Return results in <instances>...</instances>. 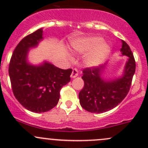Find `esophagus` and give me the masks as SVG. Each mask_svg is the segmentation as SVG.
Segmentation results:
<instances>
[{
  "instance_id": "esophagus-1",
  "label": "esophagus",
  "mask_w": 148,
  "mask_h": 148,
  "mask_svg": "<svg viewBox=\"0 0 148 148\" xmlns=\"http://www.w3.org/2000/svg\"><path fill=\"white\" fill-rule=\"evenodd\" d=\"M77 76H78V70L77 69H73L72 72H71V77L74 79V78L77 77Z\"/></svg>"
}]
</instances>
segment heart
Returning <instances> with one entry per match:
<instances>
[{"label": "heart", "mask_w": 148, "mask_h": 148, "mask_svg": "<svg viewBox=\"0 0 148 148\" xmlns=\"http://www.w3.org/2000/svg\"><path fill=\"white\" fill-rule=\"evenodd\" d=\"M71 48L79 55H85L84 63L89 67L101 64L110 55L111 48L101 37L89 36L78 38L71 42Z\"/></svg>", "instance_id": "b5f03b06"}]
</instances>
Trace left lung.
Listing matches in <instances>:
<instances>
[{"instance_id":"left-lung-1","label":"left lung","mask_w":148,"mask_h":148,"mask_svg":"<svg viewBox=\"0 0 148 148\" xmlns=\"http://www.w3.org/2000/svg\"><path fill=\"white\" fill-rule=\"evenodd\" d=\"M120 50L122 56H127L122 74L114 79H107L104 73L108 63L98 67L83 70L84 86L79 92L81 106L92 113H103L114 108L122 101L129 91L136 70V62L129 45L121 40Z\"/></svg>"}]
</instances>
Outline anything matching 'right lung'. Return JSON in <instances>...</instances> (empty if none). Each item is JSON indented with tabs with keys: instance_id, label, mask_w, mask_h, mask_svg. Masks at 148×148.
<instances>
[{
	"instance_id": "obj_1",
	"label": "right lung",
	"mask_w": 148,
	"mask_h": 148,
	"mask_svg": "<svg viewBox=\"0 0 148 148\" xmlns=\"http://www.w3.org/2000/svg\"><path fill=\"white\" fill-rule=\"evenodd\" d=\"M43 28L21 40L9 65L12 92L19 103L31 112H45L56 107L62 87L70 82L72 69H62L48 61L33 64L29 61V50L43 40Z\"/></svg>"
}]
</instances>
